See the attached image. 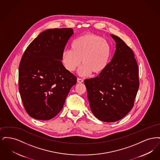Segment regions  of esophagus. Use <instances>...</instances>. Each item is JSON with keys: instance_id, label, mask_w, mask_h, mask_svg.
I'll return each instance as SVG.
<instances>
[{"instance_id": "obj_1", "label": "esophagus", "mask_w": 160, "mask_h": 160, "mask_svg": "<svg viewBox=\"0 0 160 160\" xmlns=\"http://www.w3.org/2000/svg\"><path fill=\"white\" fill-rule=\"evenodd\" d=\"M77 82H78V83H83V79H81V78H77Z\"/></svg>"}]
</instances>
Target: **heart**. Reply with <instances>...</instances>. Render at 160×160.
Masks as SVG:
<instances>
[{
    "label": "heart",
    "instance_id": "obj_1",
    "mask_svg": "<svg viewBox=\"0 0 160 160\" xmlns=\"http://www.w3.org/2000/svg\"><path fill=\"white\" fill-rule=\"evenodd\" d=\"M111 56V47L106 39L95 34L87 33L76 38L71 44V50L65 49L62 61L65 69L72 72L81 64L78 71L81 76L92 72L99 74L106 68Z\"/></svg>",
    "mask_w": 160,
    "mask_h": 160
}]
</instances>
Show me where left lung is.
<instances>
[{
    "mask_svg": "<svg viewBox=\"0 0 160 160\" xmlns=\"http://www.w3.org/2000/svg\"><path fill=\"white\" fill-rule=\"evenodd\" d=\"M116 51L106 68L84 84L92 113L100 121L121 119L134 106L139 87L138 68L132 50L121 38L110 35Z\"/></svg>",
    "mask_w": 160,
    "mask_h": 160,
    "instance_id": "left-lung-1",
    "label": "left lung"
}]
</instances>
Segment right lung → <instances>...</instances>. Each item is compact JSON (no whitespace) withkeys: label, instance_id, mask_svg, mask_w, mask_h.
Wrapping results in <instances>:
<instances>
[{"label":"right lung","instance_id":"1","mask_svg":"<svg viewBox=\"0 0 160 160\" xmlns=\"http://www.w3.org/2000/svg\"><path fill=\"white\" fill-rule=\"evenodd\" d=\"M71 28L41 32L27 47L20 63L18 89L28 114L38 120L53 118L62 109L77 77L62 62Z\"/></svg>","mask_w":160,"mask_h":160}]
</instances>
